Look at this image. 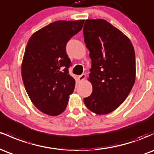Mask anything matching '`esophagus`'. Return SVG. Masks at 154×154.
I'll return each instance as SVG.
<instances>
[{"mask_svg":"<svg viewBox=\"0 0 154 154\" xmlns=\"http://www.w3.org/2000/svg\"><path fill=\"white\" fill-rule=\"evenodd\" d=\"M85 74H82V75H79V77H78V80H79V82H82L83 80H85Z\"/></svg>","mask_w":154,"mask_h":154,"instance_id":"1","label":"esophagus"}]
</instances>
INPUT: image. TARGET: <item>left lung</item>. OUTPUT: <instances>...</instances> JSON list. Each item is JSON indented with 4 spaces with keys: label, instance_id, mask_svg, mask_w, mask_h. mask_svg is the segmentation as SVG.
Here are the masks:
<instances>
[{
    "label": "left lung",
    "instance_id": "left-lung-1",
    "mask_svg": "<svg viewBox=\"0 0 154 154\" xmlns=\"http://www.w3.org/2000/svg\"><path fill=\"white\" fill-rule=\"evenodd\" d=\"M84 41L92 65L88 80L91 95L84 98L96 114L112 112L123 103L135 80V55L128 37L104 19H87Z\"/></svg>",
    "mask_w": 154,
    "mask_h": 154
}]
</instances>
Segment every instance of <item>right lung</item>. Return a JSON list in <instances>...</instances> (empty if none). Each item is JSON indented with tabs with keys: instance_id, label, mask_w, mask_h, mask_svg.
I'll return each instance as SVG.
<instances>
[{
	"instance_id": "right-lung-1",
	"label": "right lung",
	"mask_w": 154,
	"mask_h": 154,
	"mask_svg": "<svg viewBox=\"0 0 154 154\" xmlns=\"http://www.w3.org/2000/svg\"><path fill=\"white\" fill-rule=\"evenodd\" d=\"M84 20L56 21L39 29L26 45L22 77L31 101L44 114L57 116L66 109L75 80L69 74L67 42L82 29Z\"/></svg>"
}]
</instances>
